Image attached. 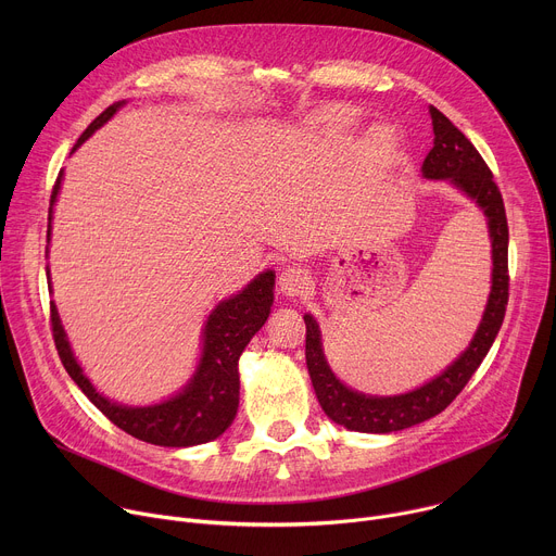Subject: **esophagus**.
Segmentation results:
<instances>
[{
  "label": "esophagus",
  "instance_id": "34e87169",
  "mask_svg": "<svg viewBox=\"0 0 556 556\" xmlns=\"http://www.w3.org/2000/svg\"><path fill=\"white\" fill-rule=\"evenodd\" d=\"M279 290L286 296H299V294H307L312 290V275L301 268V266H288L281 270L279 275Z\"/></svg>",
  "mask_w": 556,
  "mask_h": 556
}]
</instances>
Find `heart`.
<instances>
[{"label": "heart", "mask_w": 556, "mask_h": 556, "mask_svg": "<svg viewBox=\"0 0 556 556\" xmlns=\"http://www.w3.org/2000/svg\"><path fill=\"white\" fill-rule=\"evenodd\" d=\"M319 121H321L324 125L348 127V125L352 123V114H350L348 110H343V108H330V110H326V112L319 116ZM387 138H389V134H387L384 129H378V131H376V140H387Z\"/></svg>", "instance_id": "b5f03b06"}]
</instances>
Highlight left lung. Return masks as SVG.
I'll list each match as a JSON object with an SVG mask.
<instances>
[{
  "mask_svg": "<svg viewBox=\"0 0 556 556\" xmlns=\"http://www.w3.org/2000/svg\"><path fill=\"white\" fill-rule=\"evenodd\" d=\"M433 123V149L425 157L422 174L431 180H448L462 189L489 217V232L493 247V286L482 316V324L475 332L466 352L448 365L438 378L401 395H365L345 387L330 369L321 332L309 314L305 321V363L312 378V387L321 409L337 425L361 433H391L414 425H420L442 414L455 395L466 387L470 376L478 371L489 354L508 305V222L500 187L480 151L438 110L431 108Z\"/></svg>",
  "mask_w": 556,
  "mask_h": 556,
  "instance_id": "obj_1",
  "label": "left lung"
}]
</instances>
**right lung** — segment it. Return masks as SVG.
<instances>
[{
    "instance_id": "1",
    "label": "right lung",
    "mask_w": 556,
    "mask_h": 556,
    "mask_svg": "<svg viewBox=\"0 0 556 556\" xmlns=\"http://www.w3.org/2000/svg\"><path fill=\"white\" fill-rule=\"evenodd\" d=\"M123 105L114 103L103 114H99L90 127L76 140L74 149L86 138L94 134L105 121H110L116 110ZM72 149V151H74ZM63 172H59L56 182L50 195L48 208V242H50V222H52V204L56 200L61 187ZM50 279V273H48ZM273 288L275 273L266 270L255 277L240 294H235L222 301L208 316L204 326V348L198 371L191 382L174 399L151 405V407H123L116 405L92 387L86 378L84 369L78 367L65 332L61 328V319L56 305L50 303V324L52 339L59 352V358L70 374V378L81 387V391L94 403V407L118 429L125 433L157 446H193L204 444L219 438L230 422L235 420L237 407H240V371H237V361H240L244 348L251 343L255 332L266 324L270 305H273Z\"/></svg>"
}]
</instances>
